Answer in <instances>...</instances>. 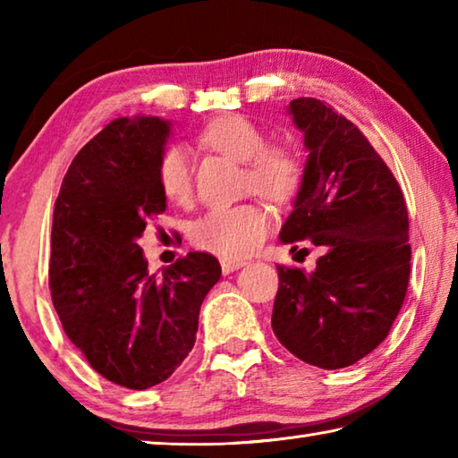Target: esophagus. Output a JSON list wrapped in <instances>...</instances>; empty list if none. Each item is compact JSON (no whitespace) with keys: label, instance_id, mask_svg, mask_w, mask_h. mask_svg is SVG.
Here are the masks:
<instances>
[{"label":"esophagus","instance_id":"obj_1","mask_svg":"<svg viewBox=\"0 0 458 458\" xmlns=\"http://www.w3.org/2000/svg\"><path fill=\"white\" fill-rule=\"evenodd\" d=\"M220 265H222V273L224 275H230V273H234V270H238V268H242L246 262L244 260H232V259H222L220 260Z\"/></svg>","mask_w":458,"mask_h":458}]
</instances>
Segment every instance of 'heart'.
Masks as SVG:
<instances>
[{"label": "heart", "mask_w": 458, "mask_h": 458, "mask_svg": "<svg viewBox=\"0 0 458 458\" xmlns=\"http://www.w3.org/2000/svg\"><path fill=\"white\" fill-rule=\"evenodd\" d=\"M201 141L212 149L244 161L248 183L262 196L283 201L297 191L301 183V161L286 147H268L267 135L257 123L242 114L216 119L201 133ZM157 182L167 199L188 201L191 193V159L183 145L174 143L161 153ZM270 226V214L252 201L214 206L191 224V242L224 259L250 254Z\"/></svg>", "instance_id": "obj_1"}]
</instances>
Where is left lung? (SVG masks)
Wrapping results in <instances>:
<instances>
[{"mask_svg":"<svg viewBox=\"0 0 458 458\" xmlns=\"http://www.w3.org/2000/svg\"><path fill=\"white\" fill-rule=\"evenodd\" d=\"M286 113L307 161L281 242H311L313 273L278 267L273 331L294 358L323 369L360 361L382 344L410 278L408 210L384 159L352 121L311 97Z\"/></svg>","mask_w":458,"mask_h":458,"instance_id":"obj_1","label":"left lung"}]
</instances>
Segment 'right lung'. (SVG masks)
Segmentation results:
<instances>
[{
  "label": "right lung",
  "instance_id": "1",
  "mask_svg": "<svg viewBox=\"0 0 458 458\" xmlns=\"http://www.w3.org/2000/svg\"><path fill=\"white\" fill-rule=\"evenodd\" d=\"M172 121L117 119L82 147L52 222L50 291L68 339L90 368L129 390L174 374L196 344L199 307L220 262L190 252L149 275L137 240L165 212L157 164Z\"/></svg>",
  "mask_w": 458,
  "mask_h": 458
}]
</instances>
